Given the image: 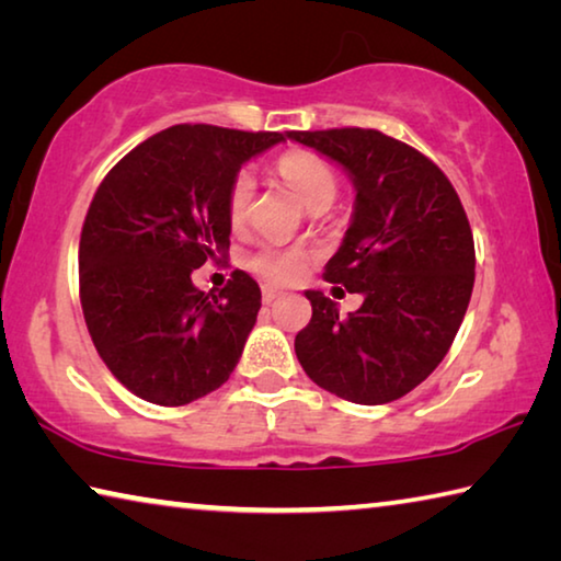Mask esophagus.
Instances as JSON below:
<instances>
[{"label": "esophagus", "instance_id": "1", "mask_svg": "<svg viewBox=\"0 0 561 561\" xmlns=\"http://www.w3.org/2000/svg\"><path fill=\"white\" fill-rule=\"evenodd\" d=\"M277 297H282V291L277 287H272V284H264V287H262V299L270 304V301H274Z\"/></svg>", "mask_w": 561, "mask_h": 561}]
</instances>
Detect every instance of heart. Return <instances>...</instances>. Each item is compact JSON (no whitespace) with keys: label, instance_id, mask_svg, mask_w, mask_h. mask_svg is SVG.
Returning a JSON list of instances; mask_svg holds the SVG:
<instances>
[{"label":"heart","instance_id":"b5f03b06","mask_svg":"<svg viewBox=\"0 0 561 561\" xmlns=\"http://www.w3.org/2000/svg\"><path fill=\"white\" fill-rule=\"evenodd\" d=\"M277 173L287 180V185L301 197V203L309 210L317 207H329L339 193L336 170L331 168L324 158L311 153V150H287L277 158ZM254 195V178L250 170H240L232 178L230 190H227V217L232 225L244 222L250 213V203ZM250 267L262 274L264 279L291 284L304 277L309 264V252L301 247H279L264 244L247 260Z\"/></svg>","mask_w":561,"mask_h":561}]
</instances>
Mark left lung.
<instances>
[{
    "mask_svg": "<svg viewBox=\"0 0 561 561\" xmlns=\"http://www.w3.org/2000/svg\"><path fill=\"white\" fill-rule=\"evenodd\" d=\"M346 170L354 213L324 279L364 294L339 317L307 289L311 321L294 339L307 376L324 391L381 405L413 391L448 354L468 311L474 242L450 180L415 148L374 128L291 130Z\"/></svg>",
    "mask_w": 561,
    "mask_h": 561,
    "instance_id": "obj_1",
    "label": "left lung"
}]
</instances>
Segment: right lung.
Returning a JSON list of instances; mask_svg holds the SVG:
<instances>
[{"instance_id": "1", "label": "right lung", "mask_w": 561, "mask_h": 561, "mask_svg": "<svg viewBox=\"0 0 561 561\" xmlns=\"http://www.w3.org/2000/svg\"><path fill=\"white\" fill-rule=\"evenodd\" d=\"M180 123L150 136L103 178L81 230L79 287L89 334L130 393L185 405L234 371L262 291L232 272L220 294L190 279L227 257V190L247 160L287 140Z\"/></svg>"}]
</instances>
